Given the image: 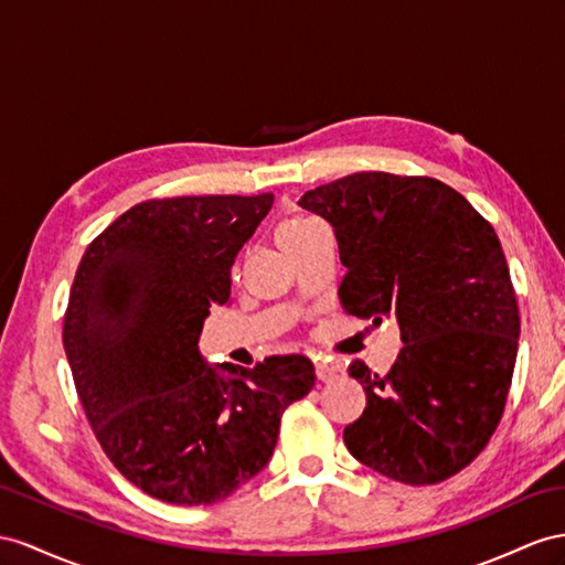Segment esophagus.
Masks as SVG:
<instances>
[{
	"instance_id": "34e87169",
	"label": "esophagus",
	"mask_w": 565,
	"mask_h": 565,
	"mask_svg": "<svg viewBox=\"0 0 565 565\" xmlns=\"http://www.w3.org/2000/svg\"><path fill=\"white\" fill-rule=\"evenodd\" d=\"M315 372H317V380H320V382H334L341 370L334 363H327V360H317Z\"/></svg>"
}]
</instances>
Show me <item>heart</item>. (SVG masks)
I'll use <instances>...</instances> for the list:
<instances>
[{
  "mask_svg": "<svg viewBox=\"0 0 565 565\" xmlns=\"http://www.w3.org/2000/svg\"><path fill=\"white\" fill-rule=\"evenodd\" d=\"M310 224H312V220H306V216H294V220L284 222V224H281V228H279V238H281V243H284V241H288V238L298 236L300 231H306Z\"/></svg>",
  "mask_w": 565,
  "mask_h": 565,
  "instance_id": "obj_1",
  "label": "heart"
}]
</instances>
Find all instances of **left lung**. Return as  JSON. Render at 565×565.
Wrapping results in <instances>:
<instances>
[{
	"mask_svg": "<svg viewBox=\"0 0 565 565\" xmlns=\"http://www.w3.org/2000/svg\"><path fill=\"white\" fill-rule=\"evenodd\" d=\"M298 205L334 226L343 310L401 329L386 374L349 367L367 406L343 429L345 446L396 482H444L487 446L509 398L520 317L499 236L429 177L360 171Z\"/></svg>",
	"mask_w": 565,
	"mask_h": 565,
	"instance_id": "1",
	"label": "left lung"
}]
</instances>
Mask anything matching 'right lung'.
I'll use <instances>...</instances> for the list:
<instances>
[{"label":"right lung","instance_id":"1","mask_svg":"<svg viewBox=\"0 0 565 565\" xmlns=\"http://www.w3.org/2000/svg\"><path fill=\"white\" fill-rule=\"evenodd\" d=\"M271 202V193L145 200L78 265L64 315L78 398L114 468L159 501L234 494L269 462L284 411L315 386L306 355L212 367L198 349Z\"/></svg>","mask_w":565,"mask_h":565}]
</instances>
